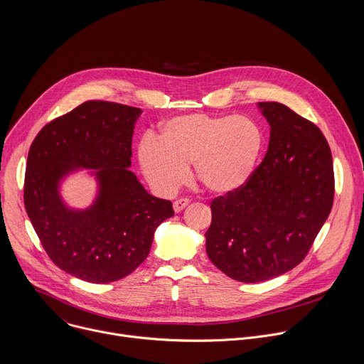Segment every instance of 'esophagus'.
Here are the masks:
<instances>
[{"label": "esophagus", "mask_w": 364, "mask_h": 364, "mask_svg": "<svg viewBox=\"0 0 364 364\" xmlns=\"http://www.w3.org/2000/svg\"><path fill=\"white\" fill-rule=\"evenodd\" d=\"M188 203H190V200H188V198H178V200H176V201L173 203L174 212H176V213L181 212V210L184 209V207H187V205H188Z\"/></svg>", "instance_id": "1"}]
</instances>
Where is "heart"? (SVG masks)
Masks as SVG:
<instances>
[{
    "label": "heart",
    "mask_w": 364,
    "mask_h": 364,
    "mask_svg": "<svg viewBox=\"0 0 364 364\" xmlns=\"http://www.w3.org/2000/svg\"><path fill=\"white\" fill-rule=\"evenodd\" d=\"M264 131L236 115H181L167 121L157 136L138 145V163L148 183L163 194L174 193L193 164L194 177L212 193L240 188L264 149Z\"/></svg>",
    "instance_id": "heart-1"
}]
</instances>
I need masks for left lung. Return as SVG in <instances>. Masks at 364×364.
Segmentation results:
<instances>
[{
	"instance_id": "obj_1",
	"label": "left lung",
	"mask_w": 364,
	"mask_h": 364,
	"mask_svg": "<svg viewBox=\"0 0 364 364\" xmlns=\"http://www.w3.org/2000/svg\"><path fill=\"white\" fill-rule=\"evenodd\" d=\"M259 108L271 125L268 152L240 188L212 201L205 232L207 256L240 282L301 264L334 200L331 149L320 128L279 102Z\"/></svg>"
}]
</instances>
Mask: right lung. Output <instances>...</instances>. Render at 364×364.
<instances>
[{
	"mask_svg": "<svg viewBox=\"0 0 364 364\" xmlns=\"http://www.w3.org/2000/svg\"><path fill=\"white\" fill-rule=\"evenodd\" d=\"M139 108L86 100L48 122L34 138L27 159L24 205L56 267L93 284H108L135 271L149 253L154 232L174 215L170 200L146 193L128 170ZM79 166L100 181L95 203L70 211L58 183Z\"/></svg>",
	"mask_w": 364,
	"mask_h": 364,
	"instance_id": "add662e5",
	"label": "right lung"
}]
</instances>
